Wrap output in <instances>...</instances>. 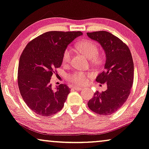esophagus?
<instances>
[{"instance_id":"esophagus-1","label":"esophagus","mask_w":149,"mask_h":149,"mask_svg":"<svg viewBox=\"0 0 149 149\" xmlns=\"http://www.w3.org/2000/svg\"><path fill=\"white\" fill-rule=\"evenodd\" d=\"M72 88L73 89H75V90H77V91H80V90H82V87L80 86H78V85H73L72 86Z\"/></svg>"}]
</instances>
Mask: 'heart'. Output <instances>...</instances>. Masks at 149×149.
I'll return each instance as SVG.
<instances>
[{
	"mask_svg": "<svg viewBox=\"0 0 149 149\" xmlns=\"http://www.w3.org/2000/svg\"><path fill=\"white\" fill-rule=\"evenodd\" d=\"M76 48L86 58H90L91 63L96 67H100L104 63V58L98 54V46L93 41L83 40L76 45ZM71 52L69 48H66L63 52L62 57L63 64H67L71 59ZM94 74L92 72H85L82 71H75L67 75V80L76 85H85L89 82L93 78Z\"/></svg>",
	"mask_w": 149,
	"mask_h": 149,
	"instance_id": "1",
	"label": "heart"
}]
</instances>
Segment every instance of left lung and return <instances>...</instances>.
<instances>
[{
    "label": "left lung",
    "mask_w": 149,
    "mask_h": 149,
    "mask_svg": "<svg viewBox=\"0 0 149 149\" xmlns=\"http://www.w3.org/2000/svg\"><path fill=\"white\" fill-rule=\"evenodd\" d=\"M91 39L97 41L104 49L106 61L104 71L96 81L106 82V91L95 93L88 106L99 115H109L118 110L127 100L134 82V62L131 52L123 41L107 31L87 33Z\"/></svg>",
    "instance_id": "left-lung-1"
}]
</instances>
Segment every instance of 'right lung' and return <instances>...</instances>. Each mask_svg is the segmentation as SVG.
<instances>
[{
	"instance_id": "right-lung-1",
	"label": "right lung",
	"mask_w": 149,
	"mask_h": 149,
	"mask_svg": "<svg viewBox=\"0 0 149 149\" xmlns=\"http://www.w3.org/2000/svg\"><path fill=\"white\" fill-rule=\"evenodd\" d=\"M80 31H49L30 41L19 61L17 83L28 107L42 116L56 114L64 106L70 93L66 84L52 88L51 77L62 65L67 45L82 35Z\"/></svg>"
}]
</instances>
